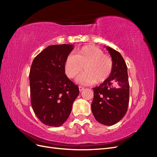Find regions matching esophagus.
<instances>
[{"label":"esophagus","instance_id":"34e87169","mask_svg":"<svg viewBox=\"0 0 157 157\" xmlns=\"http://www.w3.org/2000/svg\"><path fill=\"white\" fill-rule=\"evenodd\" d=\"M78 88H79V91H80V92H82V90L84 89V87H82V86H78Z\"/></svg>","mask_w":157,"mask_h":157}]
</instances>
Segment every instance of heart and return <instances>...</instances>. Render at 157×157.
Returning a JSON list of instances; mask_svg holds the SVG:
<instances>
[{
    "label": "heart",
    "mask_w": 157,
    "mask_h": 157,
    "mask_svg": "<svg viewBox=\"0 0 157 157\" xmlns=\"http://www.w3.org/2000/svg\"><path fill=\"white\" fill-rule=\"evenodd\" d=\"M85 71L77 78L79 84L90 85L105 82L110 77L113 67V61L110 56L98 47L90 45L83 46L76 52L75 55L69 54L64 62L65 75L74 78Z\"/></svg>",
    "instance_id": "obj_1"
}]
</instances>
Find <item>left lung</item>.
<instances>
[{"instance_id":"1","label":"left lung","mask_w":157,"mask_h":157,"mask_svg":"<svg viewBox=\"0 0 157 157\" xmlns=\"http://www.w3.org/2000/svg\"><path fill=\"white\" fill-rule=\"evenodd\" d=\"M113 61L110 77L99 86L93 88L91 107L96 120L111 126L124 117L129 103V82L127 66L119 52L105 46Z\"/></svg>"}]
</instances>
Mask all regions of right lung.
Listing matches in <instances>:
<instances>
[{
    "instance_id": "obj_1",
    "label": "right lung",
    "mask_w": 157,
    "mask_h": 157,
    "mask_svg": "<svg viewBox=\"0 0 157 157\" xmlns=\"http://www.w3.org/2000/svg\"><path fill=\"white\" fill-rule=\"evenodd\" d=\"M73 45H51L33 60L29 73L31 102L43 124L59 127L67 121L78 96V87L65 74L66 57Z\"/></svg>"
}]
</instances>
